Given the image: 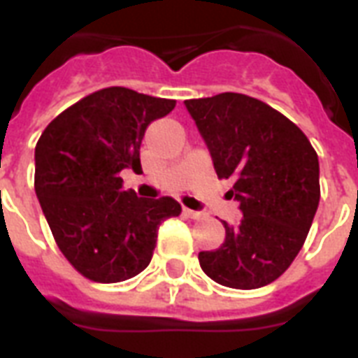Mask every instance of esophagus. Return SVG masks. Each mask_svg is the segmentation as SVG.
<instances>
[{
    "instance_id": "34e87169",
    "label": "esophagus",
    "mask_w": 358,
    "mask_h": 358,
    "mask_svg": "<svg viewBox=\"0 0 358 358\" xmlns=\"http://www.w3.org/2000/svg\"><path fill=\"white\" fill-rule=\"evenodd\" d=\"M184 213L187 215V217L191 219H199L202 215L201 212H195V210H189V208H184Z\"/></svg>"
}]
</instances>
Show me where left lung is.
<instances>
[{"instance_id":"8db88e82","label":"left lung","mask_w":358,"mask_h":358,"mask_svg":"<svg viewBox=\"0 0 358 358\" xmlns=\"http://www.w3.org/2000/svg\"><path fill=\"white\" fill-rule=\"evenodd\" d=\"M219 178L234 182L239 223L224 224V243L199 252L215 282L255 289L277 280L305 243L320 204V162L289 119L256 98L221 92L185 100Z\"/></svg>"}]
</instances>
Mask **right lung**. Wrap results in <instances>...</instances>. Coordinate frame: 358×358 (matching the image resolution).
I'll return each mask as SVG.
<instances>
[{"label":"right lung","mask_w":358,"mask_h":358,"mask_svg":"<svg viewBox=\"0 0 358 358\" xmlns=\"http://www.w3.org/2000/svg\"><path fill=\"white\" fill-rule=\"evenodd\" d=\"M176 102L108 87L57 115L35 148V193L64 258L94 282H122L152 260L157 229L182 208L171 196L124 191L120 171H141L148 124Z\"/></svg>","instance_id":"add662e5"}]
</instances>
